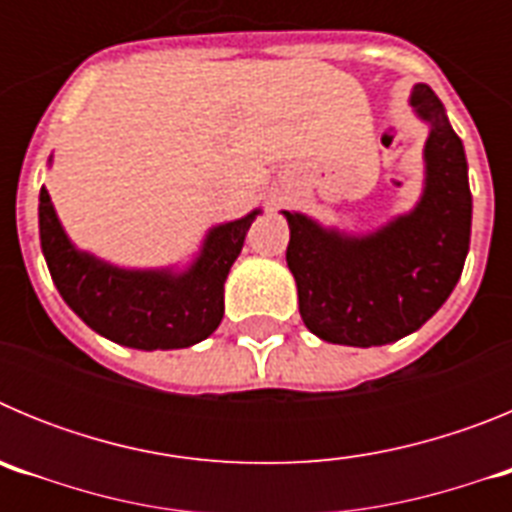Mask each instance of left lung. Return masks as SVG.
Returning a JSON list of instances; mask_svg holds the SVG:
<instances>
[{"label":"left lung","instance_id":"8db88e82","mask_svg":"<svg viewBox=\"0 0 512 512\" xmlns=\"http://www.w3.org/2000/svg\"><path fill=\"white\" fill-rule=\"evenodd\" d=\"M410 107L428 125L423 192L413 210L369 233L282 210L300 315L328 343L369 348L410 336L449 300L467 261L472 192L464 146L428 84H415Z\"/></svg>","mask_w":512,"mask_h":512}]
</instances>
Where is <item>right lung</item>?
<instances>
[{
    "label": "right lung",
    "mask_w": 512,
    "mask_h": 512,
    "mask_svg": "<svg viewBox=\"0 0 512 512\" xmlns=\"http://www.w3.org/2000/svg\"><path fill=\"white\" fill-rule=\"evenodd\" d=\"M256 215L261 207L207 230L197 256L182 269H125L81 251L63 230L43 187L40 248L63 302L94 333L140 351H169L194 346L215 333L225 312V279Z\"/></svg>",
    "instance_id": "obj_1"
}]
</instances>
